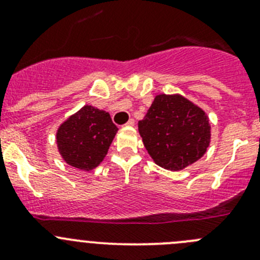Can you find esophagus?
<instances>
[{
    "mask_svg": "<svg viewBox=\"0 0 260 260\" xmlns=\"http://www.w3.org/2000/svg\"><path fill=\"white\" fill-rule=\"evenodd\" d=\"M132 125H135V119H132V118H131V119L128 120L125 124H123V127H132Z\"/></svg>",
    "mask_w": 260,
    "mask_h": 260,
    "instance_id": "1",
    "label": "esophagus"
}]
</instances>
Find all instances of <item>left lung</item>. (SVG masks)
Masks as SVG:
<instances>
[{
  "label": "left lung",
  "instance_id": "8db88e82",
  "mask_svg": "<svg viewBox=\"0 0 260 260\" xmlns=\"http://www.w3.org/2000/svg\"><path fill=\"white\" fill-rule=\"evenodd\" d=\"M138 131L149 156L170 171L198 161L210 143L205 112L181 95H157Z\"/></svg>",
  "mask_w": 260,
  "mask_h": 260
}]
</instances>
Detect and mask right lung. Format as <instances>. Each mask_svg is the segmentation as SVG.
Returning <instances> with one entry per match:
<instances>
[{
  "mask_svg": "<svg viewBox=\"0 0 260 260\" xmlns=\"http://www.w3.org/2000/svg\"><path fill=\"white\" fill-rule=\"evenodd\" d=\"M117 131L109 113L84 106L59 127L57 148L67 164L89 171L103 161Z\"/></svg>",
  "mask_w": 260,
  "mask_h": 260,
  "instance_id": "add662e5",
  "label": "right lung"
}]
</instances>
